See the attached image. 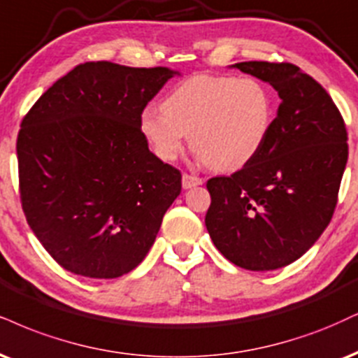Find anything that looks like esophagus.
I'll list each match as a JSON object with an SVG mask.
<instances>
[{
  "mask_svg": "<svg viewBox=\"0 0 358 358\" xmlns=\"http://www.w3.org/2000/svg\"><path fill=\"white\" fill-rule=\"evenodd\" d=\"M201 183H203V178H200V176L192 175V173H185L182 178L183 188H193V187H196V185H201Z\"/></svg>",
  "mask_w": 358,
  "mask_h": 358,
  "instance_id": "obj_1",
  "label": "esophagus"
}]
</instances>
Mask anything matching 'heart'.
<instances>
[{
	"instance_id": "heart-1",
	"label": "heart",
	"mask_w": 358,
	"mask_h": 358,
	"mask_svg": "<svg viewBox=\"0 0 358 358\" xmlns=\"http://www.w3.org/2000/svg\"><path fill=\"white\" fill-rule=\"evenodd\" d=\"M272 96L255 78L195 75L175 86L163 111L146 108L140 127L155 155L173 162L190 146L212 170H238L255 158L272 127Z\"/></svg>"
}]
</instances>
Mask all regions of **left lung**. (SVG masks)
I'll return each mask as SVG.
<instances>
[{"label":"left lung","instance_id":"8db88e82","mask_svg":"<svg viewBox=\"0 0 358 358\" xmlns=\"http://www.w3.org/2000/svg\"><path fill=\"white\" fill-rule=\"evenodd\" d=\"M234 66L272 85L282 103L255 158L206 182L205 225L227 260L265 272L299 260L329 227L348 158L347 128L324 86L295 64Z\"/></svg>","mask_w":358,"mask_h":358}]
</instances>
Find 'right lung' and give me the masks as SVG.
<instances>
[{
  "label": "right lung",
  "mask_w": 358,
  "mask_h": 358,
  "mask_svg": "<svg viewBox=\"0 0 358 358\" xmlns=\"http://www.w3.org/2000/svg\"><path fill=\"white\" fill-rule=\"evenodd\" d=\"M173 75L162 66L78 64L21 122V206L68 272L122 277L152 248L182 173L150 152L140 120Z\"/></svg>",
  "instance_id": "obj_1"
}]
</instances>
